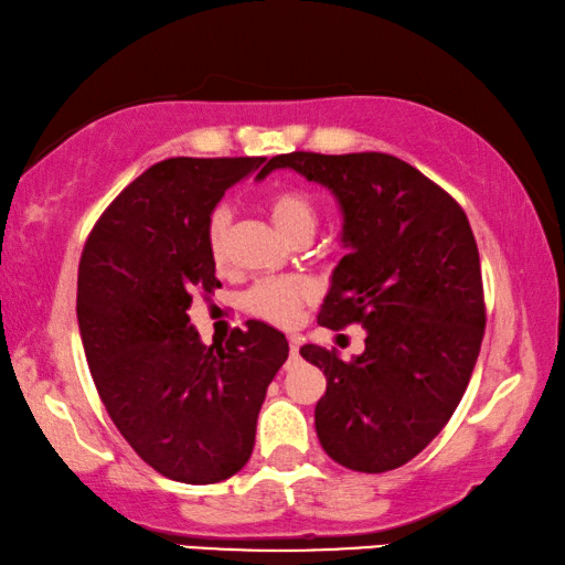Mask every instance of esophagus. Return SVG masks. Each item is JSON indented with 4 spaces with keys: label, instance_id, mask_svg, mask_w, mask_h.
<instances>
[{
    "label": "esophagus",
    "instance_id": "1",
    "mask_svg": "<svg viewBox=\"0 0 565 565\" xmlns=\"http://www.w3.org/2000/svg\"><path fill=\"white\" fill-rule=\"evenodd\" d=\"M299 347H301V337H289V352H291V356L299 354Z\"/></svg>",
    "mask_w": 565,
    "mask_h": 565
}]
</instances>
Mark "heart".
Wrapping results in <instances>:
<instances>
[{
	"mask_svg": "<svg viewBox=\"0 0 565 565\" xmlns=\"http://www.w3.org/2000/svg\"><path fill=\"white\" fill-rule=\"evenodd\" d=\"M268 218L276 226V231L291 244L303 236H315L317 228V205L311 203L309 195L299 191H281L268 199ZM228 223L231 213L228 209L211 211L209 221H205V250H209L213 264H223L228 254ZM315 299V284L301 276H286V279H271L256 284L254 289L246 294V309L250 315L271 321V324L289 327L297 321L301 307Z\"/></svg>",
	"mask_w": 565,
	"mask_h": 565,
	"instance_id": "b5f03b06",
	"label": "heart"
}]
</instances>
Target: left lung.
I'll return each mask as SVG.
<instances>
[{
	"label": "left lung",
	"mask_w": 565,
	"mask_h": 565,
	"mask_svg": "<svg viewBox=\"0 0 565 565\" xmlns=\"http://www.w3.org/2000/svg\"><path fill=\"white\" fill-rule=\"evenodd\" d=\"M279 168L324 185L342 213L347 256L319 324L366 331L352 362L301 347L327 377L319 443L349 470H395L440 435L476 370L486 331L476 236L460 205L395 156L286 153L256 178Z\"/></svg>",
	"instance_id": "1"
}]
</instances>
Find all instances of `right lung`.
Wrapping results in <instances>:
<instances>
[{
	"instance_id": "right-lung-1",
	"label": "right lung",
	"mask_w": 565,
	"mask_h": 565,
	"mask_svg": "<svg viewBox=\"0 0 565 565\" xmlns=\"http://www.w3.org/2000/svg\"><path fill=\"white\" fill-rule=\"evenodd\" d=\"M264 160H160L113 201L79 258L77 324L107 415L150 468L188 486L248 462L258 409L289 356L264 321L209 347L188 317L195 289L221 286L205 221Z\"/></svg>"
}]
</instances>
